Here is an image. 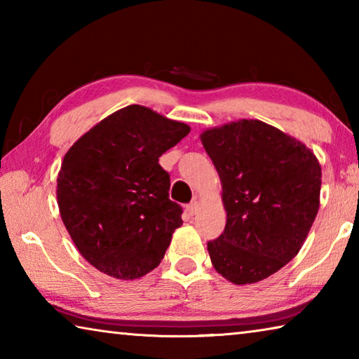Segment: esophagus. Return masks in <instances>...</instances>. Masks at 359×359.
Wrapping results in <instances>:
<instances>
[{"label": "esophagus", "instance_id": "esophagus-1", "mask_svg": "<svg viewBox=\"0 0 359 359\" xmlns=\"http://www.w3.org/2000/svg\"><path fill=\"white\" fill-rule=\"evenodd\" d=\"M196 212H198V203L196 201H193V203L187 205V214L190 217H193L194 214H196Z\"/></svg>", "mask_w": 359, "mask_h": 359}]
</instances>
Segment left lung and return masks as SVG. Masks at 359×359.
Instances as JSON below:
<instances>
[{"label":"left lung","mask_w":359,"mask_h":359,"mask_svg":"<svg viewBox=\"0 0 359 359\" xmlns=\"http://www.w3.org/2000/svg\"><path fill=\"white\" fill-rule=\"evenodd\" d=\"M222 180L226 226L208 242L215 271L234 285L264 280L290 263L320 208L321 166L301 141L259 120L205 130Z\"/></svg>","instance_id":"left-lung-1"}]
</instances>
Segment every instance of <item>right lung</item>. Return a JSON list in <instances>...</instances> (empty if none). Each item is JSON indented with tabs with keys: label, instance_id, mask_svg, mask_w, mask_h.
Returning a JSON list of instances; mask_svg holds the SVG:
<instances>
[{
	"label": "right lung",
	"instance_id": "1",
	"mask_svg": "<svg viewBox=\"0 0 359 359\" xmlns=\"http://www.w3.org/2000/svg\"><path fill=\"white\" fill-rule=\"evenodd\" d=\"M190 126L131 104L95 125L65 155L57 179L60 215L82 257L120 280L161 263L182 208L158 158Z\"/></svg>",
	"mask_w": 359,
	"mask_h": 359
}]
</instances>
